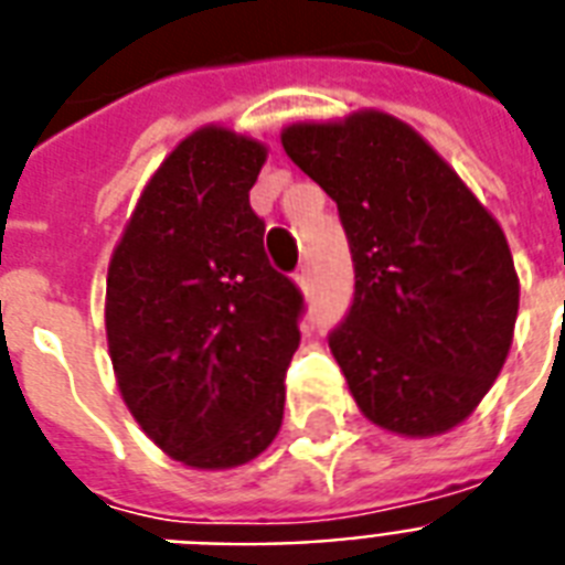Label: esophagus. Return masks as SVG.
I'll use <instances>...</instances> for the list:
<instances>
[{
    "instance_id": "esophagus-1",
    "label": "esophagus",
    "mask_w": 565,
    "mask_h": 565,
    "mask_svg": "<svg viewBox=\"0 0 565 565\" xmlns=\"http://www.w3.org/2000/svg\"><path fill=\"white\" fill-rule=\"evenodd\" d=\"M295 282H297V286H300V288H309V268H306V265L295 274Z\"/></svg>"
}]
</instances>
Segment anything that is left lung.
<instances>
[{
  "instance_id": "1",
  "label": "left lung",
  "mask_w": 565,
  "mask_h": 565,
  "mask_svg": "<svg viewBox=\"0 0 565 565\" xmlns=\"http://www.w3.org/2000/svg\"><path fill=\"white\" fill-rule=\"evenodd\" d=\"M282 150L339 205L351 244V312L330 351L353 401L409 439L469 418L504 369L519 277L501 223L404 120L353 111L291 124Z\"/></svg>"
}]
</instances>
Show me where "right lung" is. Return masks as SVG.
Instances as JSON below:
<instances>
[{"label": "right lung", "mask_w": 565, "mask_h": 565, "mask_svg": "<svg viewBox=\"0 0 565 565\" xmlns=\"http://www.w3.org/2000/svg\"><path fill=\"white\" fill-rule=\"evenodd\" d=\"M265 143L200 126L161 161L105 279L117 388L141 430L191 469H235L282 424L303 295L265 256L250 188Z\"/></svg>", "instance_id": "1"}]
</instances>
